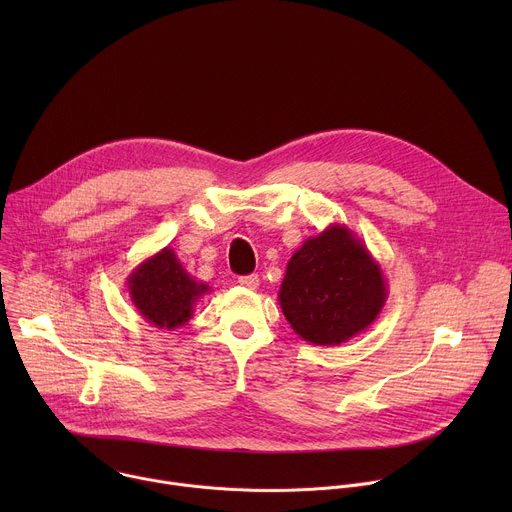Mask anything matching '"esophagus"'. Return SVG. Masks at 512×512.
Masks as SVG:
<instances>
[{
    "label": "esophagus",
    "mask_w": 512,
    "mask_h": 512,
    "mask_svg": "<svg viewBox=\"0 0 512 512\" xmlns=\"http://www.w3.org/2000/svg\"><path fill=\"white\" fill-rule=\"evenodd\" d=\"M239 285L253 291V289L259 287V277L257 275H243V277H239Z\"/></svg>",
    "instance_id": "esophagus-1"
}]
</instances>
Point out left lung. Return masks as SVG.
Listing matches in <instances>:
<instances>
[{"instance_id":"8db88e82","label":"left lung","mask_w":512,"mask_h":512,"mask_svg":"<svg viewBox=\"0 0 512 512\" xmlns=\"http://www.w3.org/2000/svg\"><path fill=\"white\" fill-rule=\"evenodd\" d=\"M387 296L383 269L367 245L348 227L330 225L291 255L277 300L302 340L338 346L379 318Z\"/></svg>"}]
</instances>
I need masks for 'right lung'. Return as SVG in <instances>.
<instances>
[{
    "instance_id": "obj_1",
    "label": "right lung",
    "mask_w": 512,
    "mask_h": 512,
    "mask_svg": "<svg viewBox=\"0 0 512 512\" xmlns=\"http://www.w3.org/2000/svg\"><path fill=\"white\" fill-rule=\"evenodd\" d=\"M127 289L139 316L164 330L184 326L196 302L210 291L208 283L196 281L182 267L170 247L139 263L127 277Z\"/></svg>"
}]
</instances>
